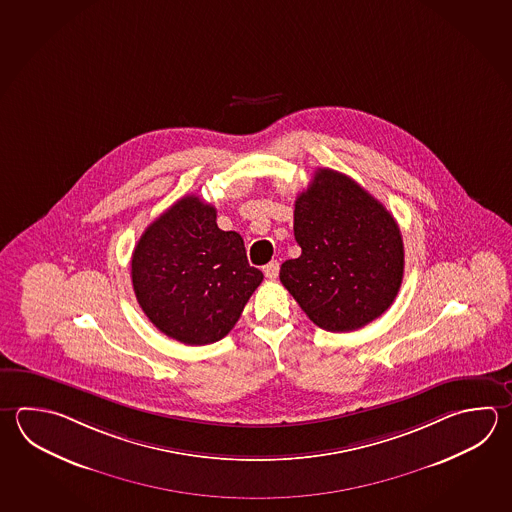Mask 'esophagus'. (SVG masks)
Wrapping results in <instances>:
<instances>
[{"mask_svg":"<svg viewBox=\"0 0 512 512\" xmlns=\"http://www.w3.org/2000/svg\"><path fill=\"white\" fill-rule=\"evenodd\" d=\"M280 264L277 261H271L264 266V275L270 280H275L279 277Z\"/></svg>","mask_w":512,"mask_h":512,"instance_id":"1","label":"esophagus"}]
</instances>
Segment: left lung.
Instances as JSON below:
<instances>
[{
    "instance_id": "left-lung-1",
    "label": "left lung",
    "mask_w": 512,
    "mask_h": 512,
    "mask_svg": "<svg viewBox=\"0 0 512 512\" xmlns=\"http://www.w3.org/2000/svg\"><path fill=\"white\" fill-rule=\"evenodd\" d=\"M293 215L302 253L280 266V282L309 320L346 333L378 319L404 277L395 217L351 177L329 168L315 172Z\"/></svg>"
}]
</instances>
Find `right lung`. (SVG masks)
Segmentation results:
<instances>
[{
	"mask_svg": "<svg viewBox=\"0 0 512 512\" xmlns=\"http://www.w3.org/2000/svg\"><path fill=\"white\" fill-rule=\"evenodd\" d=\"M217 210L186 195L155 219L135 246L132 284L146 317L166 337L204 346L226 337L264 275Z\"/></svg>",
	"mask_w": 512,
	"mask_h": 512,
	"instance_id": "right-lung-1",
	"label": "right lung"
}]
</instances>
